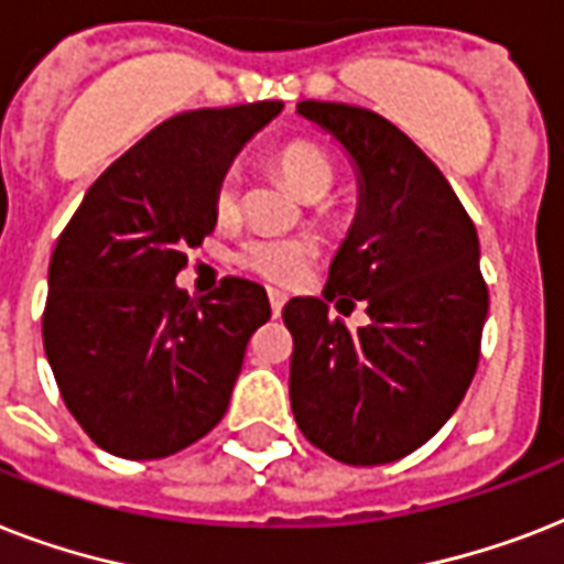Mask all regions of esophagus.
Returning <instances> with one entry per match:
<instances>
[{"label":"esophagus","instance_id":"34e87169","mask_svg":"<svg viewBox=\"0 0 564 564\" xmlns=\"http://www.w3.org/2000/svg\"><path fill=\"white\" fill-rule=\"evenodd\" d=\"M269 304H272L274 316H281L283 304H286V295H283V292H278V290H269Z\"/></svg>","mask_w":564,"mask_h":564}]
</instances>
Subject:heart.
Instances as JSON below:
<instances>
[{
  "label": "heart",
  "instance_id": "heart-1",
  "mask_svg": "<svg viewBox=\"0 0 564 564\" xmlns=\"http://www.w3.org/2000/svg\"><path fill=\"white\" fill-rule=\"evenodd\" d=\"M274 166L301 198L318 202L334 187V163L316 143L295 140L286 143L274 154ZM242 204V181L237 170H228L213 187V213L219 221H234ZM313 246L307 239L274 237V234H254L248 237L237 251V263L248 272L260 274L263 281L272 283H295L301 281L313 265Z\"/></svg>",
  "mask_w": 564,
  "mask_h": 564
}]
</instances>
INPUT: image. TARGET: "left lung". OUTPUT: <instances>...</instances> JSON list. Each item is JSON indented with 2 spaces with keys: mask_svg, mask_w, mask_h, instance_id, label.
Returning a JSON list of instances; mask_svg holds the SVG:
<instances>
[{
  "mask_svg": "<svg viewBox=\"0 0 564 564\" xmlns=\"http://www.w3.org/2000/svg\"><path fill=\"white\" fill-rule=\"evenodd\" d=\"M299 113L351 154L360 204L325 301L283 307L295 343L292 412L310 445L339 463H394L436 436L477 371L489 313L477 228L436 163L389 119L343 101H299ZM336 294L362 300L370 325L348 332L327 317Z\"/></svg>",
  "mask_w": 564,
  "mask_h": 564,
  "instance_id": "1",
  "label": "left lung"
}]
</instances>
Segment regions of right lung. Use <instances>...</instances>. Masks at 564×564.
Listing matches in <instances>:
<instances>
[{"label": "right lung", "instance_id": "1", "mask_svg": "<svg viewBox=\"0 0 564 564\" xmlns=\"http://www.w3.org/2000/svg\"><path fill=\"white\" fill-rule=\"evenodd\" d=\"M283 101L184 110L101 172L48 263L43 348L66 410L122 459H163L221 421L248 339L272 316L260 283L189 299L187 251L216 228L213 187Z\"/></svg>", "mask_w": 564, "mask_h": 564}]
</instances>
